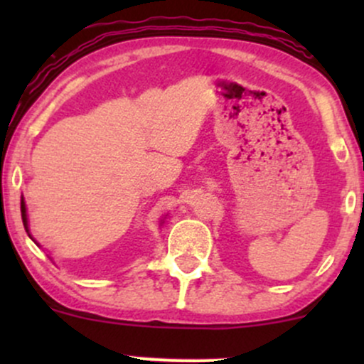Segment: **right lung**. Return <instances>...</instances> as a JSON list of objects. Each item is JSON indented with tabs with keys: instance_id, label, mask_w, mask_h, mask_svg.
<instances>
[{
	"instance_id": "add662e5",
	"label": "right lung",
	"mask_w": 364,
	"mask_h": 364,
	"mask_svg": "<svg viewBox=\"0 0 364 364\" xmlns=\"http://www.w3.org/2000/svg\"><path fill=\"white\" fill-rule=\"evenodd\" d=\"M22 219H23L25 229H27V214H25V203H23V200H22ZM27 231H28V229H27Z\"/></svg>"
}]
</instances>
